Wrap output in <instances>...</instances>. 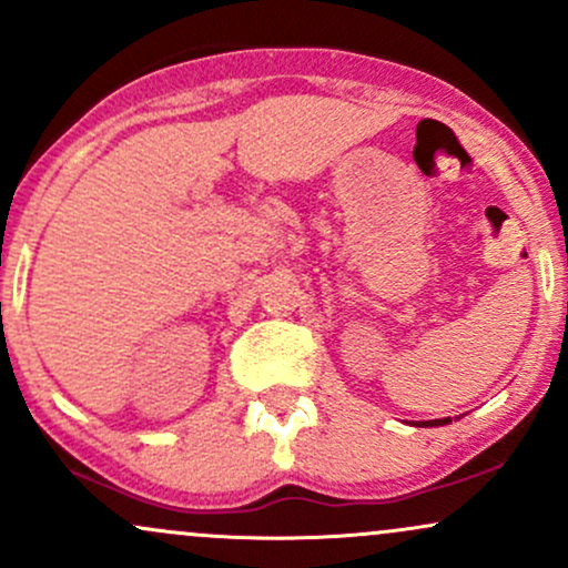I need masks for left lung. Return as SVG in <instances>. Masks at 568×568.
<instances>
[{"instance_id": "obj_1", "label": "left lung", "mask_w": 568, "mask_h": 568, "mask_svg": "<svg viewBox=\"0 0 568 568\" xmlns=\"http://www.w3.org/2000/svg\"><path fill=\"white\" fill-rule=\"evenodd\" d=\"M448 422H452V419H448V416H446V419H429V422H422L419 427H443V425H448Z\"/></svg>"}]
</instances>
